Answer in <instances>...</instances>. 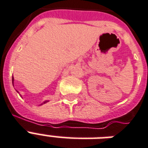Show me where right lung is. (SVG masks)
<instances>
[{"label": "right lung", "mask_w": 148, "mask_h": 148, "mask_svg": "<svg viewBox=\"0 0 148 148\" xmlns=\"http://www.w3.org/2000/svg\"><path fill=\"white\" fill-rule=\"evenodd\" d=\"M14 81V78H12V81ZM46 102H47V101H45V103H46Z\"/></svg>", "instance_id": "right-lung-1"}]
</instances>
